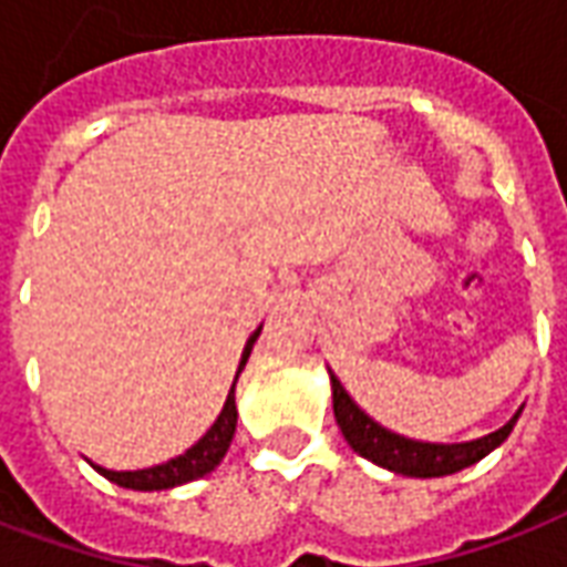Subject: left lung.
<instances>
[{
    "instance_id": "8db88e82",
    "label": "left lung",
    "mask_w": 567,
    "mask_h": 567,
    "mask_svg": "<svg viewBox=\"0 0 567 567\" xmlns=\"http://www.w3.org/2000/svg\"><path fill=\"white\" fill-rule=\"evenodd\" d=\"M332 408L334 420L341 425V435L347 437V444L357 450L359 456L369 458L374 465L395 474H408V477H444V474H456V471L468 468L474 462H481L483 456H489L498 444H504V437L514 432L516 420L523 411H516L507 423L493 432L483 435L477 441H465V444H425V441H411V437L395 435L390 429H383L374 423L362 408H359L347 390L341 386V380L332 374Z\"/></svg>"
}]
</instances>
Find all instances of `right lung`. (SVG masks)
<instances>
[{
    "mask_svg": "<svg viewBox=\"0 0 567 567\" xmlns=\"http://www.w3.org/2000/svg\"><path fill=\"white\" fill-rule=\"evenodd\" d=\"M262 332V326L256 329L250 338H247V347H244L241 362H238V371H235V383H238V374L247 365V357H250V350H254L256 338ZM235 383L229 395H226V404H223L220 416L214 420L205 435L198 437L196 444L187 450V453H181V456L168 458L163 465H153V468H142V471H109L102 468V465H93V468L102 474V477H109L111 483H117L123 489H138V493H153V489H172V486H181V483L198 481V477H205L210 471L217 468L226 456V450L233 444L235 435V423H238V408H235Z\"/></svg>",
    "mask_w": 567,
    "mask_h": 567,
    "instance_id": "1",
    "label": "right lung"
}]
</instances>
